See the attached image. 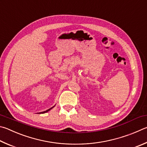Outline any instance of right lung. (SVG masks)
Listing matches in <instances>:
<instances>
[{"label":"right lung","mask_w":147,"mask_h":147,"mask_svg":"<svg viewBox=\"0 0 147 147\" xmlns=\"http://www.w3.org/2000/svg\"><path fill=\"white\" fill-rule=\"evenodd\" d=\"M55 107V106H53V107H51V108H50L49 109H48V110H47V111H46L42 112V113H39V114H44V113H47V112H48V111H49L51 110V109H53V107Z\"/></svg>","instance_id":"obj_1"}]
</instances>
